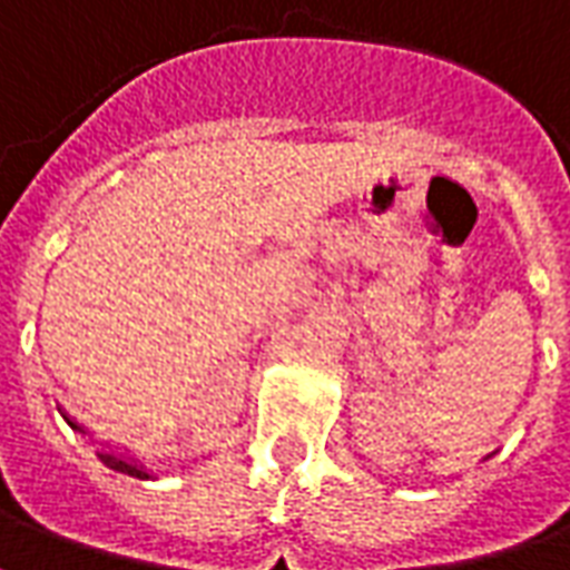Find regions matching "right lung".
I'll return each instance as SVG.
<instances>
[{
	"label": "right lung",
	"mask_w": 570,
	"mask_h": 570,
	"mask_svg": "<svg viewBox=\"0 0 570 570\" xmlns=\"http://www.w3.org/2000/svg\"><path fill=\"white\" fill-rule=\"evenodd\" d=\"M63 420H67V425L70 429H77V432H82V425L73 423L67 413H63ZM98 460L107 465V469H114V472H122V475H132V479H154L147 469H141V465H135L132 460H126V456H117V453H110V451H98Z\"/></svg>",
	"instance_id": "add662e5"
}]
</instances>
